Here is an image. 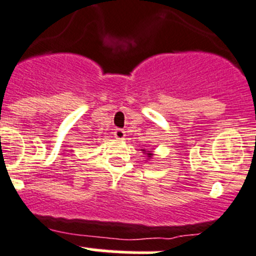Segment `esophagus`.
Returning <instances> with one entry per match:
<instances>
[{
    "label": "esophagus",
    "instance_id": "1",
    "mask_svg": "<svg viewBox=\"0 0 256 256\" xmlns=\"http://www.w3.org/2000/svg\"><path fill=\"white\" fill-rule=\"evenodd\" d=\"M114 136L117 139H124V136H126L124 129H120V128L116 129V130H114Z\"/></svg>",
    "mask_w": 256,
    "mask_h": 256
}]
</instances>
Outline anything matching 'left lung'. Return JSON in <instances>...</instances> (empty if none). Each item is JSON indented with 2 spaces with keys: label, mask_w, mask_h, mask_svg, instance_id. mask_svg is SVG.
Wrapping results in <instances>:
<instances>
[{
  "label": "left lung",
  "mask_w": 256,
  "mask_h": 256,
  "mask_svg": "<svg viewBox=\"0 0 256 256\" xmlns=\"http://www.w3.org/2000/svg\"><path fill=\"white\" fill-rule=\"evenodd\" d=\"M148 156H150V153H148Z\"/></svg>",
  "instance_id": "1"
}]
</instances>
